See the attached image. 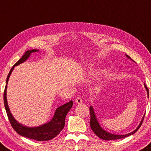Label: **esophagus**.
<instances>
[{"instance_id":"1","label":"esophagus","mask_w":151,"mask_h":151,"mask_svg":"<svg viewBox=\"0 0 151 151\" xmlns=\"http://www.w3.org/2000/svg\"><path fill=\"white\" fill-rule=\"evenodd\" d=\"M75 102H76V104H81L83 103V100H82V99H81L80 97H78V98H76V99H75Z\"/></svg>"}]
</instances>
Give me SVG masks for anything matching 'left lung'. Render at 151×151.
<instances>
[{
  "label": "left lung",
  "instance_id": "left-lung-1",
  "mask_svg": "<svg viewBox=\"0 0 151 151\" xmlns=\"http://www.w3.org/2000/svg\"><path fill=\"white\" fill-rule=\"evenodd\" d=\"M125 55L128 59H130L131 61L135 62V61H133V60L131 59L129 56H128L127 55ZM145 84V88H146V90H147L148 96H149V89H148V88L147 87L146 85H145V84ZM90 127H91L92 130L94 131V133L98 137L100 138L101 139H103V140H106V141L116 140V139H123V138L127 137H129V136H130L131 135H133V134H134L135 132H137L139 129L140 128L141 125H142V122H143L144 117H145V116H144L143 117H142V120L141 121V123H139L138 127H137L136 129L134 130L133 132L127 133V134H125V135H115V134H112V133L107 132L106 131L104 130L101 127L100 125L99 124V123H98V119L96 118V117L94 109H93L92 106L90 107Z\"/></svg>",
  "mask_w": 151,
  "mask_h": 151
}]
</instances>
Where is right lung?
<instances>
[{"label":"right lung","instance_id":"obj_1","mask_svg":"<svg viewBox=\"0 0 151 151\" xmlns=\"http://www.w3.org/2000/svg\"><path fill=\"white\" fill-rule=\"evenodd\" d=\"M39 50H37V49H31V50L27 51L25 54L22 57V58L20 59V60L10 69L9 75L7 76L6 85L4 88V104L10 124L12 125L14 129L19 135L25 137L27 138L34 139V140L38 141H45L51 140V139L55 137L61 132L63 129L64 128L65 117H66L68 112L70 111V109L72 108L73 104V101L71 100L69 102L66 103L65 104H63V105L59 107V108H57V109L55 110V112L53 117L51 119L50 122L40 126H37V127H28V126L20 124V123H18L14 119V117H13L12 114L10 113L9 107V105H8L6 98L7 84L14 68L15 66H17V65L26 61L29 58L31 53H34V52H37Z\"/></svg>","mask_w":151,"mask_h":151}]
</instances>
